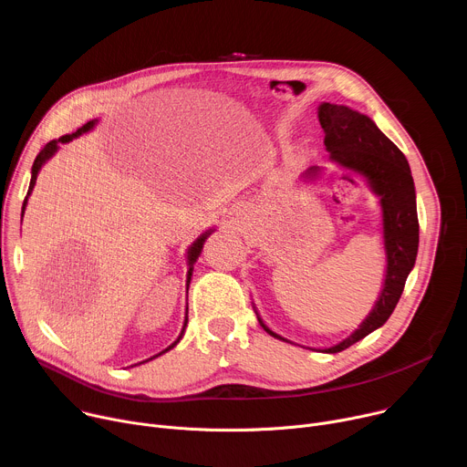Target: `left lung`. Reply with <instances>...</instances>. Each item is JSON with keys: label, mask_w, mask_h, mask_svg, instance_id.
<instances>
[{"label": "left lung", "mask_w": 467, "mask_h": 467, "mask_svg": "<svg viewBox=\"0 0 467 467\" xmlns=\"http://www.w3.org/2000/svg\"><path fill=\"white\" fill-rule=\"evenodd\" d=\"M317 118L325 130V150L330 161L360 175L369 190L379 195L382 211V244L386 254V272L382 290L366 316V319L342 342L317 349L321 353H340L369 332L382 327L391 316L399 297L403 294L407 277L410 275L420 245V223L416 209V188L407 157L401 153L375 121L346 105L323 101L317 107ZM319 166H310L301 179L306 182L321 175ZM262 328L277 340L283 338L265 325L253 305Z\"/></svg>", "instance_id": "1"}]
</instances>
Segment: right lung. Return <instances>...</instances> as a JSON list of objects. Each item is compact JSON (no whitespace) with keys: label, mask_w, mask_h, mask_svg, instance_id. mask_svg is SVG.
<instances>
[{"label":"right lung","mask_w":467,"mask_h":467,"mask_svg":"<svg viewBox=\"0 0 467 467\" xmlns=\"http://www.w3.org/2000/svg\"><path fill=\"white\" fill-rule=\"evenodd\" d=\"M98 125V119H90V121H87L83 127H79L76 132H72V135H64V137H60L58 140H51V142H47L42 150H40V153L36 155V159H35V162H33V168H31V182H29V190H27V195H26V199H24V207H22V218H24V213H26V207H27V199H29V195H31V192H33V188H35V184H36V177H38V173H40V170H42V166L58 151V148H60V144H68L70 140H74V139H78V137H81V135H85V132H88V130H92L94 127ZM211 233H214V229H209V231H205L203 234H199L195 240H193V244L188 247V251H186V265H188V272H186V296H188V286H190V281H192V274H193V264H195V260L199 258V254H202V251H203V244H205V240L209 238V234ZM186 323H188V306H186V316H184V323H182V330H181V335H179V338L170 346V348H166L164 351H161L159 355H155V357H151V358H148V360H153V358H157V357H161L162 353H166V351H170V349H173L179 342H181V338H182V335H184V328H186ZM146 360V362H148ZM142 364V362H140Z\"/></svg>","instance_id":"add662e5"}]
</instances>
